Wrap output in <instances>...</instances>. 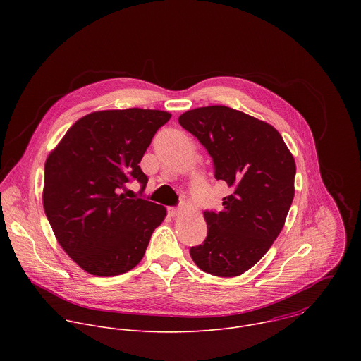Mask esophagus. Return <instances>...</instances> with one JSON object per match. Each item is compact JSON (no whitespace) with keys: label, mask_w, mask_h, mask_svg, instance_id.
Masks as SVG:
<instances>
[{"label":"esophagus","mask_w":361,"mask_h":361,"mask_svg":"<svg viewBox=\"0 0 361 361\" xmlns=\"http://www.w3.org/2000/svg\"><path fill=\"white\" fill-rule=\"evenodd\" d=\"M179 214V208L176 207H168V215L169 216H176Z\"/></svg>","instance_id":"1"}]
</instances>
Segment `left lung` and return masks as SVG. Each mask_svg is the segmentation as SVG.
<instances>
[{"mask_svg":"<svg viewBox=\"0 0 361 361\" xmlns=\"http://www.w3.org/2000/svg\"><path fill=\"white\" fill-rule=\"evenodd\" d=\"M178 121L206 147L215 179L232 189L222 211H204L206 240L190 247V256L211 275L238 276L268 252L285 225L295 158L274 126L225 105L190 109Z\"/></svg>","mask_w":361,"mask_h":361,"instance_id":"obj_1","label":"left lung"}]
</instances>
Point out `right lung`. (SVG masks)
Returning <instances> with one entry per match:
<instances>
[{"instance_id": "1", "label": "right lung", "mask_w": 361, "mask_h": 361, "mask_svg": "<svg viewBox=\"0 0 361 361\" xmlns=\"http://www.w3.org/2000/svg\"><path fill=\"white\" fill-rule=\"evenodd\" d=\"M171 118L158 109H109L76 121L44 166L43 206L54 235L80 268L112 276L145 256L165 207L128 199L132 180L147 185L139 162Z\"/></svg>"}]
</instances>
